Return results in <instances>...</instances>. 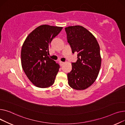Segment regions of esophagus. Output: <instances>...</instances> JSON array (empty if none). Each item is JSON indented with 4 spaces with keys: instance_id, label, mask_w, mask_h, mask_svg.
Returning <instances> with one entry per match:
<instances>
[{
    "instance_id": "esophagus-1",
    "label": "esophagus",
    "mask_w": 125,
    "mask_h": 125,
    "mask_svg": "<svg viewBox=\"0 0 125 125\" xmlns=\"http://www.w3.org/2000/svg\"><path fill=\"white\" fill-rule=\"evenodd\" d=\"M60 65H61V66H62V65L64 63V62H62V61H60Z\"/></svg>"
}]
</instances>
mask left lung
<instances>
[{
    "mask_svg": "<svg viewBox=\"0 0 125 125\" xmlns=\"http://www.w3.org/2000/svg\"><path fill=\"white\" fill-rule=\"evenodd\" d=\"M65 30L72 53H78V60L72 63V70L67 75L68 84L75 90L86 89L95 82L100 71L99 44L94 36L81 26H69Z\"/></svg>",
    "mask_w": 125,
    "mask_h": 125,
    "instance_id": "obj_1",
    "label": "left lung"
}]
</instances>
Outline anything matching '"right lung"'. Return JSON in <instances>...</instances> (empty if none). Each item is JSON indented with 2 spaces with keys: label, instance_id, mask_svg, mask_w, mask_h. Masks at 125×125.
<instances>
[{
  "label": "right lung",
  "instance_id": "right-lung-1",
  "mask_svg": "<svg viewBox=\"0 0 125 125\" xmlns=\"http://www.w3.org/2000/svg\"><path fill=\"white\" fill-rule=\"evenodd\" d=\"M62 29V27L41 25L28 35L22 45V68L36 87L45 88L54 83L60 65L48 55L51 41Z\"/></svg>",
  "mask_w": 125,
  "mask_h": 125
}]
</instances>
